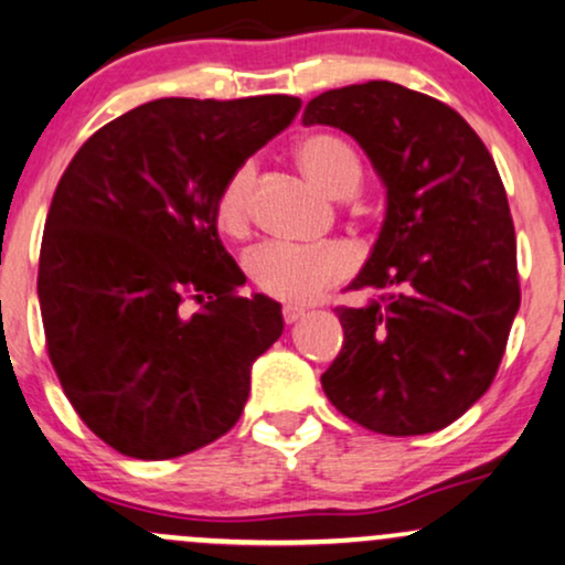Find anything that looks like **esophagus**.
Segmentation results:
<instances>
[{
  "instance_id": "obj_1",
  "label": "esophagus",
  "mask_w": 565,
  "mask_h": 565,
  "mask_svg": "<svg viewBox=\"0 0 565 565\" xmlns=\"http://www.w3.org/2000/svg\"><path fill=\"white\" fill-rule=\"evenodd\" d=\"M303 311H307V309H301V307H285V309H282V320L288 322V324H294V322L301 320Z\"/></svg>"
}]
</instances>
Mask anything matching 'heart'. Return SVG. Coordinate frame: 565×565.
I'll use <instances>...</instances> for the list:
<instances>
[{"instance_id":"obj_1","label":"heart","mask_w":565,"mask_h":565,"mask_svg":"<svg viewBox=\"0 0 565 565\" xmlns=\"http://www.w3.org/2000/svg\"><path fill=\"white\" fill-rule=\"evenodd\" d=\"M298 169L309 182L333 198H347L362 179V163L347 139L333 135H311L296 148ZM254 166L245 163L230 174L218 190L214 216L216 227L227 237H245L250 227V190ZM354 267L349 248L341 243L288 245L267 243L248 256L250 280L262 294L285 303H307L328 285L349 275Z\"/></svg>"}]
</instances>
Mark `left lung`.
I'll return each mask as SVG.
<instances>
[{
  "instance_id": "8db88e82",
  "label": "left lung",
  "mask_w": 565,
  "mask_h": 565,
  "mask_svg": "<svg viewBox=\"0 0 565 565\" xmlns=\"http://www.w3.org/2000/svg\"><path fill=\"white\" fill-rule=\"evenodd\" d=\"M303 124L347 131L386 184V218L338 307L343 347L322 388L386 436L447 428L487 394L521 307L515 230L500 171L460 113L402 84L322 92Z\"/></svg>"
}]
</instances>
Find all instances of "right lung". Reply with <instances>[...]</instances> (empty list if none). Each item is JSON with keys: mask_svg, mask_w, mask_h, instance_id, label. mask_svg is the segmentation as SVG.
<instances>
[{"mask_svg": "<svg viewBox=\"0 0 565 565\" xmlns=\"http://www.w3.org/2000/svg\"><path fill=\"white\" fill-rule=\"evenodd\" d=\"M298 110L288 95L152 99L95 131L60 177L36 282L46 351L73 409L116 452L171 460L241 417L282 311L237 296L245 277L214 205Z\"/></svg>", "mask_w": 565, "mask_h": 565, "instance_id": "add662e5", "label": "right lung"}]
</instances>
